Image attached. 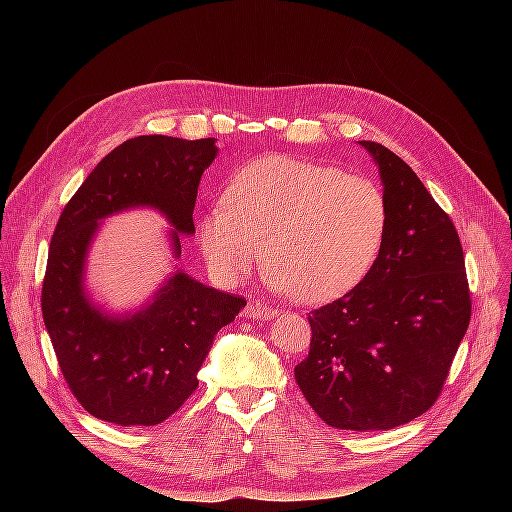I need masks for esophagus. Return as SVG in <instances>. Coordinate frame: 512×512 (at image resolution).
<instances>
[{
    "mask_svg": "<svg viewBox=\"0 0 512 512\" xmlns=\"http://www.w3.org/2000/svg\"><path fill=\"white\" fill-rule=\"evenodd\" d=\"M247 318H262V320H271L277 316V309L269 307L267 303L262 301H250L245 305V312H243Z\"/></svg>",
    "mask_w": 512,
    "mask_h": 512,
    "instance_id": "34e87169",
    "label": "esophagus"
}]
</instances>
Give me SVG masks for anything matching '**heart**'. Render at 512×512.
I'll return each instance as SVG.
<instances>
[{
	"label": "heart",
	"mask_w": 512,
	"mask_h": 512,
	"mask_svg": "<svg viewBox=\"0 0 512 512\" xmlns=\"http://www.w3.org/2000/svg\"><path fill=\"white\" fill-rule=\"evenodd\" d=\"M389 228L380 185L342 168L267 156L230 179L224 200L198 224L211 269L228 282L265 256L269 286L301 303L342 297L374 265Z\"/></svg>",
	"instance_id": "b5f03b06"
}]
</instances>
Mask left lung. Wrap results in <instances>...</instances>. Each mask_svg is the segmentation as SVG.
Returning a JSON list of instances; mask_svg holds the SVG:
<instances>
[{
    "label": "left lung",
    "instance_id": "left-lung-1",
    "mask_svg": "<svg viewBox=\"0 0 512 512\" xmlns=\"http://www.w3.org/2000/svg\"><path fill=\"white\" fill-rule=\"evenodd\" d=\"M361 145L378 166L389 228L361 284L309 316L312 344L294 378L327 425L386 431L438 399L472 303L451 218L391 149Z\"/></svg>",
    "mask_w": 512,
    "mask_h": 512
}]
</instances>
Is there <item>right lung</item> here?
<instances>
[{"label": "right lung", "instance_id": "add662e5", "mask_svg": "<svg viewBox=\"0 0 512 512\" xmlns=\"http://www.w3.org/2000/svg\"><path fill=\"white\" fill-rule=\"evenodd\" d=\"M215 156V138H130L91 170L59 215L42 284L44 327L70 391L100 421L151 427L175 414L196 391L213 337L245 307L181 269L123 314L98 305L85 286L100 224L121 211L162 213L179 258V235H194L198 183Z\"/></svg>", "mask_w": 512, "mask_h": 512}]
</instances>
